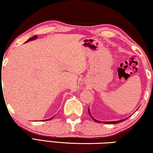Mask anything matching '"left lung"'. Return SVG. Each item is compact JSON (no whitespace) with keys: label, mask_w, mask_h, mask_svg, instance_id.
I'll return each mask as SVG.
<instances>
[{"label":"left lung","mask_w":153,"mask_h":153,"mask_svg":"<svg viewBox=\"0 0 153 153\" xmlns=\"http://www.w3.org/2000/svg\"><path fill=\"white\" fill-rule=\"evenodd\" d=\"M88 113H89V115H90V117H91L93 119V120H94V121H96V122H98V123H101V122H102V123H107V124H116V123H120V122H122V121L126 120L127 119L130 117V116H129L128 117H126V118H125V119H123V120H118V121H100L97 120H96V119H94V117H92V115H91V113H90L89 107H88ZM137 110H138V109H137ZM137 110H136V111H137Z\"/></svg>","instance_id":"left-lung-1"}]
</instances>
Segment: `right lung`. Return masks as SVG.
Here are the masks:
<instances>
[{
  "label": "right lung",
  "mask_w": 153,
  "mask_h": 153,
  "mask_svg": "<svg viewBox=\"0 0 153 153\" xmlns=\"http://www.w3.org/2000/svg\"><path fill=\"white\" fill-rule=\"evenodd\" d=\"M38 38V36H33V37H32V38H30V39H28L26 42H25V43H26V42H30V41H32V40H36V39H37ZM1 80V73L0 74V81ZM54 117V116H53ZM53 117H51V118H49V119H48V120H43L44 121H48V120H52V119L53 118Z\"/></svg>",
  "instance_id": "right-lung-1"
}]
</instances>
